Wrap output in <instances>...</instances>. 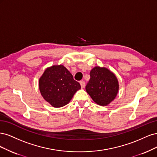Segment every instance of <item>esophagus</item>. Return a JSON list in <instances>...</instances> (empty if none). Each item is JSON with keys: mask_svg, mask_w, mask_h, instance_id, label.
Masks as SVG:
<instances>
[{"mask_svg": "<svg viewBox=\"0 0 157 157\" xmlns=\"http://www.w3.org/2000/svg\"><path fill=\"white\" fill-rule=\"evenodd\" d=\"M79 83H80L81 87H82V88H84V87H85V82H83V81H81V82H80Z\"/></svg>", "mask_w": 157, "mask_h": 157, "instance_id": "esophagus-1", "label": "esophagus"}]
</instances>
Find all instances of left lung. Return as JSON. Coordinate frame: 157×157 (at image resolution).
<instances>
[{
    "mask_svg": "<svg viewBox=\"0 0 157 157\" xmlns=\"http://www.w3.org/2000/svg\"><path fill=\"white\" fill-rule=\"evenodd\" d=\"M90 78L86 91L94 102L105 106L113 101L119 90V82L115 74L104 67H96L90 72Z\"/></svg>",
    "mask_w": 157,
    "mask_h": 157,
    "instance_id": "8db88e82",
    "label": "left lung"
}]
</instances>
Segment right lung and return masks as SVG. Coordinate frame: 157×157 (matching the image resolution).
Returning a JSON list of instances; mask_svg holds the SVG:
<instances>
[{
  "instance_id": "right-lung-1",
  "label": "right lung",
  "mask_w": 157,
  "mask_h": 157,
  "mask_svg": "<svg viewBox=\"0 0 157 157\" xmlns=\"http://www.w3.org/2000/svg\"><path fill=\"white\" fill-rule=\"evenodd\" d=\"M80 84L63 65H54L45 70L39 79V89L45 101L55 108L67 105Z\"/></svg>"
}]
</instances>
